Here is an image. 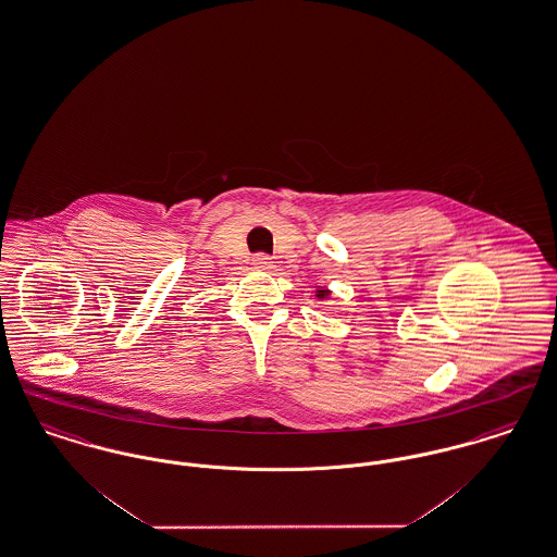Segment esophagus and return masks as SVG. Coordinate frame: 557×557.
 Segmentation results:
<instances>
[{
	"instance_id": "esophagus-1",
	"label": "esophagus",
	"mask_w": 557,
	"mask_h": 557,
	"mask_svg": "<svg viewBox=\"0 0 557 557\" xmlns=\"http://www.w3.org/2000/svg\"><path fill=\"white\" fill-rule=\"evenodd\" d=\"M252 265L257 267V269H261V271H269V269H273V261H271V257H267V255H257V257L252 259Z\"/></svg>"
}]
</instances>
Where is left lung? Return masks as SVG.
<instances>
[{"instance_id": "left-lung-1", "label": "left lung", "mask_w": 557, "mask_h": 557, "mask_svg": "<svg viewBox=\"0 0 557 557\" xmlns=\"http://www.w3.org/2000/svg\"><path fill=\"white\" fill-rule=\"evenodd\" d=\"M330 294H332V290L325 288V286H318V290H315V296H318L319 300H325Z\"/></svg>"}]
</instances>
